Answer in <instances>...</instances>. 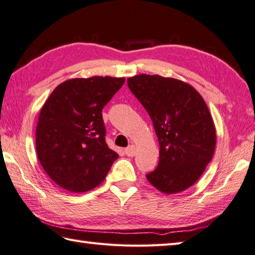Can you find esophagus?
<instances>
[{
  "label": "esophagus",
  "instance_id": "esophagus-1",
  "mask_svg": "<svg viewBox=\"0 0 255 255\" xmlns=\"http://www.w3.org/2000/svg\"><path fill=\"white\" fill-rule=\"evenodd\" d=\"M136 147L134 145H129L128 148L125 149V153H126L128 156H133L136 154Z\"/></svg>",
  "mask_w": 255,
  "mask_h": 255
}]
</instances>
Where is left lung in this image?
Instances as JSON below:
<instances>
[{
	"instance_id": "left-lung-1",
	"label": "left lung",
	"mask_w": 255,
	"mask_h": 255,
	"mask_svg": "<svg viewBox=\"0 0 255 255\" xmlns=\"http://www.w3.org/2000/svg\"><path fill=\"white\" fill-rule=\"evenodd\" d=\"M128 88L148 112L160 144L158 167L148 181L164 194L191 187L213 159L216 128L204 99L192 85L154 74L128 78Z\"/></svg>"
}]
</instances>
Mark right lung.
<instances>
[{
    "label": "right lung",
    "instance_id": "add662e5",
    "mask_svg": "<svg viewBox=\"0 0 255 255\" xmlns=\"http://www.w3.org/2000/svg\"><path fill=\"white\" fill-rule=\"evenodd\" d=\"M124 83L125 78L70 79L41 107L36 127L38 159L66 191L83 193L99 186L118 158L105 141L102 110Z\"/></svg>",
    "mask_w": 255,
    "mask_h": 255
}]
</instances>
